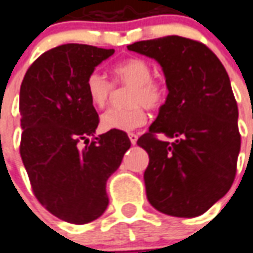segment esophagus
<instances>
[{
	"label": "esophagus",
	"mask_w": 253,
	"mask_h": 253,
	"mask_svg": "<svg viewBox=\"0 0 253 253\" xmlns=\"http://www.w3.org/2000/svg\"><path fill=\"white\" fill-rule=\"evenodd\" d=\"M128 136H129L130 143H132V144H136V141H137V135L132 132V133H128Z\"/></svg>",
	"instance_id": "obj_1"
}]
</instances>
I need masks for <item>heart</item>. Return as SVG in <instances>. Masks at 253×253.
Returning <instances> with one entry per match:
<instances>
[{"mask_svg": "<svg viewBox=\"0 0 253 253\" xmlns=\"http://www.w3.org/2000/svg\"><path fill=\"white\" fill-rule=\"evenodd\" d=\"M154 69L148 61L132 57L120 61L112 68L113 83L101 73L92 71L87 75L84 87L89 101L96 107H105L110 101L115 85L129 87L125 95L128 106L113 107L102 116L105 129L133 130L143 126L148 110H159L169 96V85L164 78L154 76Z\"/></svg>", "mask_w": 253, "mask_h": 253, "instance_id": "b5f03b06", "label": "heart"}]
</instances>
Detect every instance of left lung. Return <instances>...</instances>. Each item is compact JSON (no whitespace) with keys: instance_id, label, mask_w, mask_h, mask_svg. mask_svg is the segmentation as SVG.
Returning <instances> with one entry per match:
<instances>
[{"instance_id":"left-lung-1","label":"left lung","mask_w":253,"mask_h":253,"mask_svg":"<svg viewBox=\"0 0 253 253\" xmlns=\"http://www.w3.org/2000/svg\"><path fill=\"white\" fill-rule=\"evenodd\" d=\"M128 49L158 61L169 85L165 106L137 140L150 157L147 199L168 215H200L226 195L237 171L241 135L229 75L206 44L189 38L140 41Z\"/></svg>"}]
</instances>
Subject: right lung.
I'll list each match as a JSON object with an SVG mask.
<instances>
[{"label":"right lung","mask_w":253,"mask_h":253,"mask_svg":"<svg viewBox=\"0 0 253 253\" xmlns=\"http://www.w3.org/2000/svg\"><path fill=\"white\" fill-rule=\"evenodd\" d=\"M113 53L62 44L39 55L21 82L20 155L32 192L49 212L71 223H88L105 212L107 178L130 147L124 130L88 139L99 117L84 82Z\"/></svg>","instance_id":"right-lung-1"}]
</instances>
